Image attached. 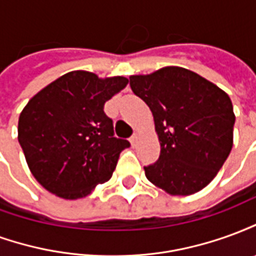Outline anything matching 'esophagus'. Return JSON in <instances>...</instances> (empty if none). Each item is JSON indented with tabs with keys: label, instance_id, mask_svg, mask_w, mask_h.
<instances>
[{
	"label": "esophagus",
	"instance_id": "34e87169",
	"mask_svg": "<svg viewBox=\"0 0 256 256\" xmlns=\"http://www.w3.org/2000/svg\"><path fill=\"white\" fill-rule=\"evenodd\" d=\"M130 142H132V145H136V142H137V134L134 133L132 137H130Z\"/></svg>",
	"mask_w": 256,
	"mask_h": 256
}]
</instances>
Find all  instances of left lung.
I'll return each mask as SVG.
<instances>
[{
  "label": "left lung",
  "mask_w": 256,
  "mask_h": 256,
  "mask_svg": "<svg viewBox=\"0 0 256 256\" xmlns=\"http://www.w3.org/2000/svg\"><path fill=\"white\" fill-rule=\"evenodd\" d=\"M130 88L150 106L160 156L145 176L170 194L188 196L207 186L233 145L234 114L224 90L181 67L130 76Z\"/></svg>",
  "instance_id": "8db88e82"
}]
</instances>
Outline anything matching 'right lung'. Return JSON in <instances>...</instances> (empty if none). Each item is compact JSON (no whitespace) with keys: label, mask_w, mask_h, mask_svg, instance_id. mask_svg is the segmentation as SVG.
Masks as SVG:
<instances>
[{"label":"right lung","mask_w":256,"mask_h":256,"mask_svg":"<svg viewBox=\"0 0 256 256\" xmlns=\"http://www.w3.org/2000/svg\"><path fill=\"white\" fill-rule=\"evenodd\" d=\"M128 82L123 76L100 79L72 71L27 102L19 118V144L46 190L63 198H84L111 178L130 142L114 137L104 104Z\"/></svg>","instance_id":"right-lung-1"}]
</instances>
